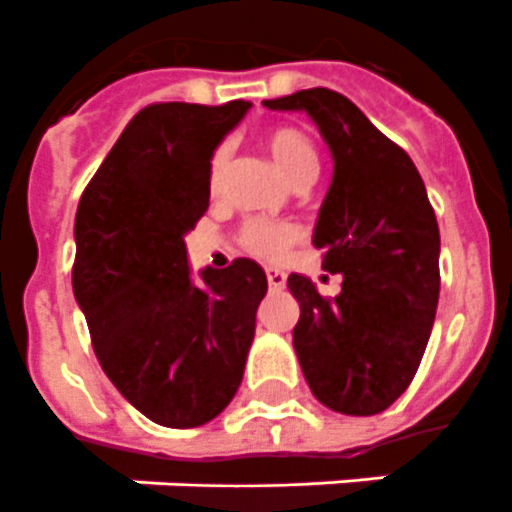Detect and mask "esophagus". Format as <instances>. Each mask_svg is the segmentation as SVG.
I'll list each match as a JSON object with an SVG mask.
<instances>
[{
    "label": "esophagus",
    "mask_w": 512,
    "mask_h": 512,
    "mask_svg": "<svg viewBox=\"0 0 512 512\" xmlns=\"http://www.w3.org/2000/svg\"><path fill=\"white\" fill-rule=\"evenodd\" d=\"M265 276H268V287L271 289H284V284H287V276L279 268H265Z\"/></svg>",
    "instance_id": "obj_1"
}]
</instances>
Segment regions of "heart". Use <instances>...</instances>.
<instances>
[{"label":"heart","instance_id":"heart-1","mask_svg":"<svg viewBox=\"0 0 512 512\" xmlns=\"http://www.w3.org/2000/svg\"><path fill=\"white\" fill-rule=\"evenodd\" d=\"M263 148L279 167V172L287 177L289 185H308L319 172V154L313 148L311 138L297 127H271L263 132ZM228 164H231V151L220 146L209 159V193L220 196L228 175ZM300 239V231L295 225L287 223H268V220H249L241 228V244L247 252L265 260H279L287 255V249Z\"/></svg>","mask_w":512,"mask_h":512}]
</instances>
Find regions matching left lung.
Here are the masks:
<instances>
[{
  "instance_id": "8db88e82",
  "label": "left lung",
  "mask_w": 512,
  "mask_h": 512,
  "mask_svg": "<svg viewBox=\"0 0 512 512\" xmlns=\"http://www.w3.org/2000/svg\"><path fill=\"white\" fill-rule=\"evenodd\" d=\"M271 111H303L332 154L313 247L324 271L340 273L337 297H321L303 273L287 287L300 303L292 332L305 382L340 414L385 412L412 382L436 319L441 236L428 191L406 151L345 95L327 87L263 100Z\"/></svg>"
}]
</instances>
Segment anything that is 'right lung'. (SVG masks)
<instances>
[{
	"label": "right lung",
	"instance_id": "right-lung-1",
	"mask_svg": "<svg viewBox=\"0 0 512 512\" xmlns=\"http://www.w3.org/2000/svg\"><path fill=\"white\" fill-rule=\"evenodd\" d=\"M252 103L143 108L76 209L74 297L116 390L164 428H199L244 377L265 271L239 257L193 281L185 236L209 207V159Z\"/></svg>",
	"mask_w": 512,
	"mask_h": 512
}]
</instances>
